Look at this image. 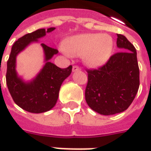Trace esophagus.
I'll use <instances>...</instances> for the list:
<instances>
[{"label":"esophagus","mask_w":151,"mask_h":151,"mask_svg":"<svg viewBox=\"0 0 151 151\" xmlns=\"http://www.w3.org/2000/svg\"><path fill=\"white\" fill-rule=\"evenodd\" d=\"M81 68L79 67H78V66H73V72H77V71H80Z\"/></svg>","instance_id":"34e87169"}]
</instances>
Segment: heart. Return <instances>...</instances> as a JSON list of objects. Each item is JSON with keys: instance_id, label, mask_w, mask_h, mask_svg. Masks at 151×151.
<instances>
[{"instance_id": "obj_1", "label": "heart", "mask_w": 151, "mask_h": 151, "mask_svg": "<svg viewBox=\"0 0 151 151\" xmlns=\"http://www.w3.org/2000/svg\"><path fill=\"white\" fill-rule=\"evenodd\" d=\"M63 47L68 54L83 57L88 66L99 68L110 58L114 50V41L108 34H78L66 40Z\"/></svg>"}]
</instances>
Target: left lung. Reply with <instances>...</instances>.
I'll use <instances>...</instances> for the list:
<instances>
[{
	"label": "left lung",
	"mask_w": 151,
	"mask_h": 151,
	"mask_svg": "<svg viewBox=\"0 0 151 151\" xmlns=\"http://www.w3.org/2000/svg\"><path fill=\"white\" fill-rule=\"evenodd\" d=\"M120 51L110 57L106 64L88 70L85 99L93 111L112 115L126 110L139 86V69L135 47L121 34H117Z\"/></svg>",
	"instance_id": "1"
}]
</instances>
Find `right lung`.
<instances>
[{"label":"right lung","mask_w":151,"mask_h":151,"mask_svg":"<svg viewBox=\"0 0 151 151\" xmlns=\"http://www.w3.org/2000/svg\"><path fill=\"white\" fill-rule=\"evenodd\" d=\"M55 30V27L38 29L19 38L12 47L7 61L6 85L14 102L26 111L34 114L44 113L55 106L58 99L63 82L71 74L72 66L60 68L49 60L58 51L41 43L44 52L45 65L38 74L31 81H25L16 70L17 56L32 42H37L39 38Z\"/></svg>","instance_id":"1"}]
</instances>
